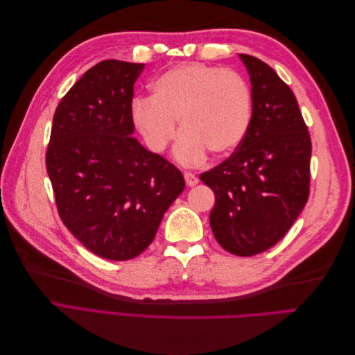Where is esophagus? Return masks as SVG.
Segmentation results:
<instances>
[{
	"label": "esophagus",
	"mask_w": 355,
	"mask_h": 355,
	"mask_svg": "<svg viewBox=\"0 0 355 355\" xmlns=\"http://www.w3.org/2000/svg\"><path fill=\"white\" fill-rule=\"evenodd\" d=\"M184 178H185V182L188 187H196L198 184V178L194 173H191V171H187Z\"/></svg>",
	"instance_id": "esophagus-1"
}]
</instances>
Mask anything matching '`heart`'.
<instances>
[{"mask_svg": "<svg viewBox=\"0 0 355 355\" xmlns=\"http://www.w3.org/2000/svg\"><path fill=\"white\" fill-rule=\"evenodd\" d=\"M153 98H137L132 120L149 151L163 153L173 141L180 120L182 135L175 158L197 166L209 151L228 155L249 132L253 98L241 73L191 63L170 69L151 84Z\"/></svg>", "mask_w": 355, "mask_h": 355, "instance_id": "obj_1", "label": "heart"}]
</instances>
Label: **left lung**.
Listing matches in <instances>:
<instances>
[{
  "label": "left lung",
  "instance_id": "1",
  "mask_svg": "<svg viewBox=\"0 0 355 355\" xmlns=\"http://www.w3.org/2000/svg\"><path fill=\"white\" fill-rule=\"evenodd\" d=\"M240 59L252 83L249 132L230 158L200 179L216 197L214 239L232 254L253 256L280 241L305 207L311 137L293 92L277 72L254 56Z\"/></svg>",
  "mask_w": 355,
  "mask_h": 355
}]
</instances>
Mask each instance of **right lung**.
I'll use <instances>...</instances> for the list:
<instances>
[{
    "label": "right lung",
    "instance_id": "add662e5",
    "mask_svg": "<svg viewBox=\"0 0 355 355\" xmlns=\"http://www.w3.org/2000/svg\"><path fill=\"white\" fill-rule=\"evenodd\" d=\"M144 67L110 59L85 72L58 105L46 154L62 222L110 261L141 254L185 188L173 164L132 137L133 85Z\"/></svg>",
    "mask_w": 355,
    "mask_h": 355
}]
</instances>
